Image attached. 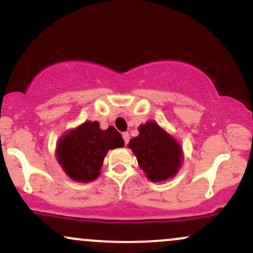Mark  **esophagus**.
Here are the masks:
<instances>
[{"label": "esophagus", "instance_id": "34e87169", "mask_svg": "<svg viewBox=\"0 0 253 253\" xmlns=\"http://www.w3.org/2000/svg\"><path fill=\"white\" fill-rule=\"evenodd\" d=\"M122 136H123L124 143H126V145H127V142H129V140H130L129 132H123V134H122Z\"/></svg>", "mask_w": 253, "mask_h": 253}]
</instances>
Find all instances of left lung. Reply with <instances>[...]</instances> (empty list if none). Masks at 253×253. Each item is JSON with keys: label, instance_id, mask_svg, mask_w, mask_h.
<instances>
[{"label": "left lung", "instance_id": "1", "mask_svg": "<svg viewBox=\"0 0 253 253\" xmlns=\"http://www.w3.org/2000/svg\"><path fill=\"white\" fill-rule=\"evenodd\" d=\"M138 136L127 147L136 156L138 167L152 182H163L176 176L183 162L180 143L154 121L138 126Z\"/></svg>", "mask_w": 253, "mask_h": 253}]
</instances>
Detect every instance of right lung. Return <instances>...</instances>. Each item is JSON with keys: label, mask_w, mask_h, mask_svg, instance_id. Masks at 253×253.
I'll use <instances>...</instances> for the list:
<instances>
[{"label": "right lung", "mask_w": 253, "mask_h": 253, "mask_svg": "<svg viewBox=\"0 0 253 253\" xmlns=\"http://www.w3.org/2000/svg\"><path fill=\"white\" fill-rule=\"evenodd\" d=\"M123 146L124 140L115 127L102 130L99 122L86 121L59 138L55 156L71 180L85 183L99 177L107 152Z\"/></svg>", "instance_id": "right-lung-1"}]
</instances>
